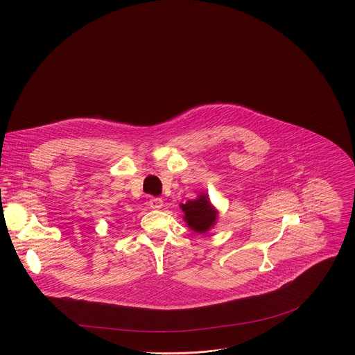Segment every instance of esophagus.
I'll return each instance as SVG.
<instances>
[{
    "label": "esophagus",
    "instance_id": "esophagus-1",
    "mask_svg": "<svg viewBox=\"0 0 355 355\" xmlns=\"http://www.w3.org/2000/svg\"><path fill=\"white\" fill-rule=\"evenodd\" d=\"M149 206H150V209H153V210H159V209L163 207V200H162L160 198H150Z\"/></svg>",
    "mask_w": 355,
    "mask_h": 355
}]
</instances>
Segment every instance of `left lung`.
<instances>
[{
    "label": "left lung",
    "instance_id": "left-lung-1",
    "mask_svg": "<svg viewBox=\"0 0 355 355\" xmlns=\"http://www.w3.org/2000/svg\"><path fill=\"white\" fill-rule=\"evenodd\" d=\"M180 207L184 211L187 225L198 233H207L215 225L218 211L214 209L206 193H200L198 199L188 200Z\"/></svg>",
    "mask_w": 355,
    "mask_h": 355
}]
</instances>
